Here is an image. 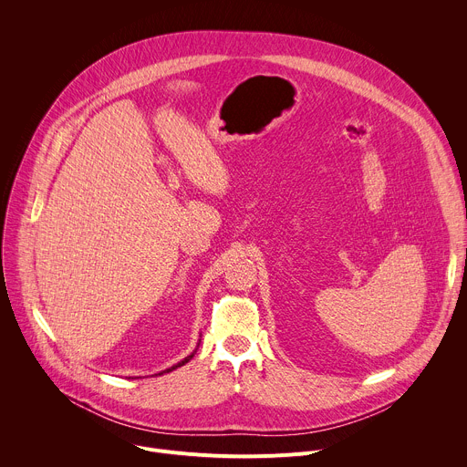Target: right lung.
<instances>
[{
  "mask_svg": "<svg viewBox=\"0 0 467 467\" xmlns=\"http://www.w3.org/2000/svg\"><path fill=\"white\" fill-rule=\"evenodd\" d=\"M192 357H193V355H190V357H186V358H184V360H182V362H179V364H177V366H173V368H170V369H166V371H164V373H168V371H171V369H175V368H181V366H184V364H186V362H188V360H190V358H192Z\"/></svg>",
  "mask_w": 467,
  "mask_h": 467,
  "instance_id": "add662e5",
  "label": "right lung"
}]
</instances>
